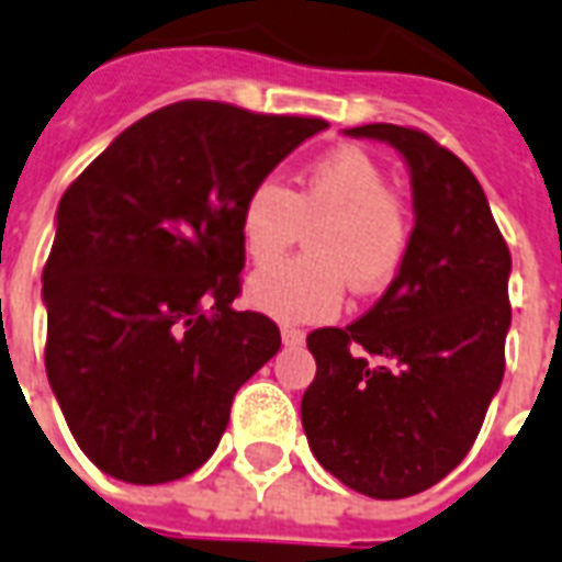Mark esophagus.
<instances>
[{"label":"esophagus","instance_id":"esophagus-1","mask_svg":"<svg viewBox=\"0 0 562 562\" xmlns=\"http://www.w3.org/2000/svg\"><path fill=\"white\" fill-rule=\"evenodd\" d=\"M282 344L285 347H300V344L306 341V335L300 333V329H294V326H282Z\"/></svg>","mask_w":562,"mask_h":562}]
</instances>
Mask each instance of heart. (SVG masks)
Instances as JSON below:
<instances>
[{
	"label": "heart",
	"mask_w": 562,
	"mask_h": 562,
	"mask_svg": "<svg viewBox=\"0 0 562 562\" xmlns=\"http://www.w3.org/2000/svg\"><path fill=\"white\" fill-rule=\"evenodd\" d=\"M387 189V171L356 145L308 162L291 192L259 180L238 212L245 254L273 262L308 229V256L256 271L247 303L282 324H321L338 315L347 282L359 294L387 289L411 247L408 212Z\"/></svg>",
	"instance_id": "b5f03b06"
}]
</instances>
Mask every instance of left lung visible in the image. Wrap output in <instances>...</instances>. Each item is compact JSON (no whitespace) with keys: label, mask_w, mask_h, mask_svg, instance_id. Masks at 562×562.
<instances>
[{"label":"left lung","mask_w":562,"mask_h":562,"mask_svg":"<svg viewBox=\"0 0 562 562\" xmlns=\"http://www.w3.org/2000/svg\"><path fill=\"white\" fill-rule=\"evenodd\" d=\"M344 134L400 151L414 229L368 315L306 338L317 373L300 417L312 454L341 484L405 498L467 458L502 387L510 250L475 175L431 136L400 125Z\"/></svg>","instance_id":"left-lung-1"}]
</instances>
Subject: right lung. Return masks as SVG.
<instances>
[{
  "label": "right lung",
  "instance_id": "obj_1",
  "mask_svg": "<svg viewBox=\"0 0 562 562\" xmlns=\"http://www.w3.org/2000/svg\"><path fill=\"white\" fill-rule=\"evenodd\" d=\"M324 119L178 101L122 131L66 189L43 271L46 373L101 472L166 484L206 463L280 329L236 312L238 212Z\"/></svg>",
  "mask_w": 562,
  "mask_h": 562
}]
</instances>
